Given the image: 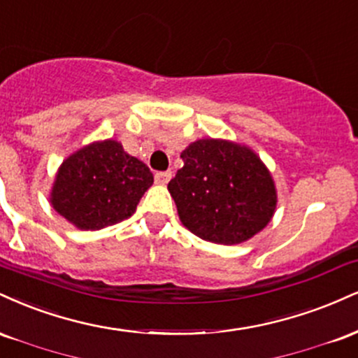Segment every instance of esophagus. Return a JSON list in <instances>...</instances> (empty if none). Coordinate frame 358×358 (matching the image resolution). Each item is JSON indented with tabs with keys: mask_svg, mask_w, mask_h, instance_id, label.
<instances>
[{
	"mask_svg": "<svg viewBox=\"0 0 358 358\" xmlns=\"http://www.w3.org/2000/svg\"><path fill=\"white\" fill-rule=\"evenodd\" d=\"M171 176H172L171 171L157 172V174H155V184H161V186H166V184L169 182Z\"/></svg>",
	"mask_w": 358,
	"mask_h": 358,
	"instance_id": "34e87169",
	"label": "esophagus"
}]
</instances>
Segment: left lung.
<instances>
[{
  "label": "left lung",
  "instance_id": "1",
  "mask_svg": "<svg viewBox=\"0 0 358 358\" xmlns=\"http://www.w3.org/2000/svg\"><path fill=\"white\" fill-rule=\"evenodd\" d=\"M184 166L169 189L179 220L196 236L238 245L259 233L276 209L270 171L250 147L199 138L180 154Z\"/></svg>",
  "mask_w": 358,
  "mask_h": 358
}]
</instances>
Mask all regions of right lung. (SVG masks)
<instances>
[{
	"mask_svg": "<svg viewBox=\"0 0 358 358\" xmlns=\"http://www.w3.org/2000/svg\"><path fill=\"white\" fill-rule=\"evenodd\" d=\"M154 176L120 142H92L62 162L50 203L66 221L95 231L127 220L136 211Z\"/></svg>",
	"mask_w": 358,
	"mask_h": 358,
	"instance_id": "right-lung-1",
	"label": "right lung"
}]
</instances>
